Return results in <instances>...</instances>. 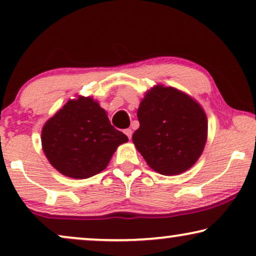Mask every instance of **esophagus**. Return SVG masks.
<instances>
[{
  "instance_id": "34e87169",
  "label": "esophagus",
  "mask_w": 256,
  "mask_h": 256,
  "mask_svg": "<svg viewBox=\"0 0 256 256\" xmlns=\"http://www.w3.org/2000/svg\"><path fill=\"white\" fill-rule=\"evenodd\" d=\"M124 134L128 136L129 140H130L132 138V129H129V128L128 129H124Z\"/></svg>"
}]
</instances>
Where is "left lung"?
Here are the masks:
<instances>
[{
	"label": "left lung",
	"instance_id": "1",
	"mask_svg": "<svg viewBox=\"0 0 256 256\" xmlns=\"http://www.w3.org/2000/svg\"><path fill=\"white\" fill-rule=\"evenodd\" d=\"M132 142L148 166L170 176L197 162L208 138V118L194 99L172 87L156 86L138 110Z\"/></svg>",
	"mask_w": 256,
	"mask_h": 256
}]
</instances>
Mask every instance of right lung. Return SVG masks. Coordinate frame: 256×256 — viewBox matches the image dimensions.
<instances>
[{
	"label": "right lung",
	"mask_w": 256,
	"mask_h": 256,
	"mask_svg": "<svg viewBox=\"0 0 256 256\" xmlns=\"http://www.w3.org/2000/svg\"><path fill=\"white\" fill-rule=\"evenodd\" d=\"M127 141L92 98L70 100L42 130L45 156L59 172L76 180L101 172L118 146Z\"/></svg>",
	"instance_id": "add662e5"
}]
</instances>
